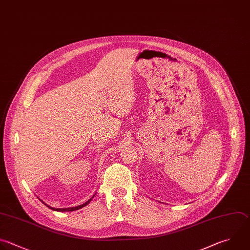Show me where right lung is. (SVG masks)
<instances>
[{
  "instance_id": "1",
  "label": "right lung",
  "mask_w": 250,
  "mask_h": 250,
  "mask_svg": "<svg viewBox=\"0 0 250 250\" xmlns=\"http://www.w3.org/2000/svg\"><path fill=\"white\" fill-rule=\"evenodd\" d=\"M95 196V195H94ZM93 196V197H94ZM92 197V198H93ZM92 198L91 199H89L88 201H86L85 203H83V204H81V205H78V206H74V207H69V208H54V207H51V206H49V205H47L49 208H51V209H53V210H56V211H61V212H65V211H74V210H78V209H80V208H82V207H84V206H86L87 204H89L90 203V201L92 200Z\"/></svg>"
}]
</instances>
